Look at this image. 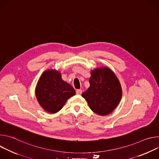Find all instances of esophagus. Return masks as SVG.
Segmentation results:
<instances>
[{"label": "esophagus", "mask_w": 159, "mask_h": 159, "mask_svg": "<svg viewBox=\"0 0 159 159\" xmlns=\"http://www.w3.org/2000/svg\"><path fill=\"white\" fill-rule=\"evenodd\" d=\"M82 93V90L81 89H77L76 90V94L78 95H80Z\"/></svg>", "instance_id": "1"}]
</instances>
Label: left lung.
<instances>
[{
	"label": "left lung",
	"mask_w": 159,
	"mask_h": 159,
	"mask_svg": "<svg viewBox=\"0 0 159 159\" xmlns=\"http://www.w3.org/2000/svg\"><path fill=\"white\" fill-rule=\"evenodd\" d=\"M90 87L82 94L93 111L101 116L109 115L118 105L122 96L120 83L108 68L91 72Z\"/></svg>",
	"instance_id": "left-lung-1"
}]
</instances>
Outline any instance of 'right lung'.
I'll list each match as a JSON object with an SVG mask.
<instances>
[{
	"label": "right lung",
	"mask_w": 159,
	"mask_h": 159,
	"mask_svg": "<svg viewBox=\"0 0 159 159\" xmlns=\"http://www.w3.org/2000/svg\"><path fill=\"white\" fill-rule=\"evenodd\" d=\"M75 94L74 89L62 80L59 72L55 70L44 72L36 88V96L40 106L50 113L59 111L66 100Z\"/></svg>",
	"instance_id": "obj_1"
}]
</instances>
